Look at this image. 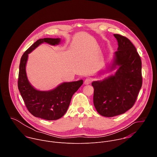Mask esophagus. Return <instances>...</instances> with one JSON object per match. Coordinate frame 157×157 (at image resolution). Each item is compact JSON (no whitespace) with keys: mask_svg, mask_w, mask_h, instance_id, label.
I'll use <instances>...</instances> for the list:
<instances>
[{"mask_svg":"<svg viewBox=\"0 0 157 157\" xmlns=\"http://www.w3.org/2000/svg\"><path fill=\"white\" fill-rule=\"evenodd\" d=\"M92 81H93V79L92 78H87L84 80V84H90Z\"/></svg>","mask_w":157,"mask_h":157,"instance_id":"1","label":"esophagus"}]
</instances>
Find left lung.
I'll return each mask as SVG.
<instances>
[{
	"label": "left lung",
	"mask_w": 157,
	"mask_h": 157,
	"mask_svg": "<svg viewBox=\"0 0 157 157\" xmlns=\"http://www.w3.org/2000/svg\"><path fill=\"white\" fill-rule=\"evenodd\" d=\"M118 41L112 68L118 66L114 76L94 81V105L104 117L125 113L135 104L142 85V61L132 43L125 36L114 34Z\"/></svg>",
	"instance_id": "1"
}]
</instances>
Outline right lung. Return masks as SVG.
<instances>
[{
    "label": "right lung",
    "instance_id": "obj_1",
    "mask_svg": "<svg viewBox=\"0 0 157 157\" xmlns=\"http://www.w3.org/2000/svg\"><path fill=\"white\" fill-rule=\"evenodd\" d=\"M43 42L52 45L58 44L59 38H41L35 41L22 55L18 78V88L30 113L35 117L48 121L57 120L63 117L68 110L73 95L82 84V80L64 82L53 90L40 91L29 83L25 71L28 55Z\"/></svg>",
    "mask_w": 157,
    "mask_h": 157
}]
</instances>
